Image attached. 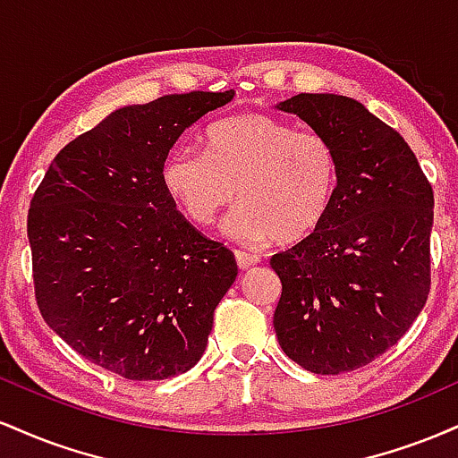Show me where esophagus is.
I'll use <instances>...</instances> for the list:
<instances>
[{
  "label": "esophagus",
  "mask_w": 458,
  "mask_h": 458,
  "mask_svg": "<svg viewBox=\"0 0 458 458\" xmlns=\"http://www.w3.org/2000/svg\"><path fill=\"white\" fill-rule=\"evenodd\" d=\"M234 259H236V265H239V269H251V267L260 262V259L256 254H250V251H241V250L234 251Z\"/></svg>",
  "instance_id": "esophagus-1"
}]
</instances>
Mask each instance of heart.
<instances>
[{
    "label": "heart",
    "mask_w": 458,
    "mask_h": 458,
    "mask_svg": "<svg viewBox=\"0 0 458 458\" xmlns=\"http://www.w3.org/2000/svg\"><path fill=\"white\" fill-rule=\"evenodd\" d=\"M204 150H172L161 170L167 193L193 224H213L234 196L243 202L225 217L224 233L236 241L297 243L327 217L340 161L323 135L241 114L211 124Z\"/></svg>",
    "instance_id": "1"
}]
</instances>
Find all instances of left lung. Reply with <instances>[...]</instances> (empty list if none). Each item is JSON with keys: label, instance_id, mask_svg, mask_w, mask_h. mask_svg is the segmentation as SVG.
I'll return each mask as SVG.
<instances>
[{"label": "left lung", "instance_id": "8db88e82", "mask_svg": "<svg viewBox=\"0 0 458 458\" xmlns=\"http://www.w3.org/2000/svg\"><path fill=\"white\" fill-rule=\"evenodd\" d=\"M276 109L331 141L340 182L325 222L271 259L273 327L299 366L343 375L396 344L427 303L433 189L401 133L355 98L301 92Z\"/></svg>", "mask_w": 458, "mask_h": 458}]
</instances>
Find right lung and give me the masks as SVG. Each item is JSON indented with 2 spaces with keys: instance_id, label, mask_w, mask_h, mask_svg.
Instances as JSON below:
<instances>
[{
  "instance_id": "1",
  "label": "right lung",
  "mask_w": 458,
  "mask_h": 458,
  "mask_svg": "<svg viewBox=\"0 0 458 458\" xmlns=\"http://www.w3.org/2000/svg\"><path fill=\"white\" fill-rule=\"evenodd\" d=\"M234 98L170 94L115 109L57 152L28 215L45 323L131 381L193 368L236 280L234 254L176 211L163 161L185 129Z\"/></svg>"
}]
</instances>
